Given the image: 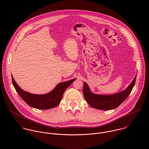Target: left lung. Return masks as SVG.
I'll return each instance as SVG.
<instances>
[{"label":"left lung","mask_w":149,"mask_h":149,"mask_svg":"<svg viewBox=\"0 0 149 149\" xmlns=\"http://www.w3.org/2000/svg\"><path fill=\"white\" fill-rule=\"evenodd\" d=\"M125 90L111 95H97L92 93L88 84L84 82L83 94L86 102L94 108L102 110L113 109L119 106L127 97L135 83L136 77Z\"/></svg>","instance_id":"1"}]
</instances>
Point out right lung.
I'll list each match as a JSON object with an SVG mask.
<instances>
[{
    "mask_svg": "<svg viewBox=\"0 0 149 149\" xmlns=\"http://www.w3.org/2000/svg\"><path fill=\"white\" fill-rule=\"evenodd\" d=\"M76 80L73 79L69 81L60 83L48 93L36 95L22 89L12 76L13 84L22 99L29 106L40 109H48L57 106L61 102L65 91Z\"/></svg>",
    "mask_w": 149,
    "mask_h": 149,
    "instance_id": "obj_1",
    "label": "right lung"
}]
</instances>
